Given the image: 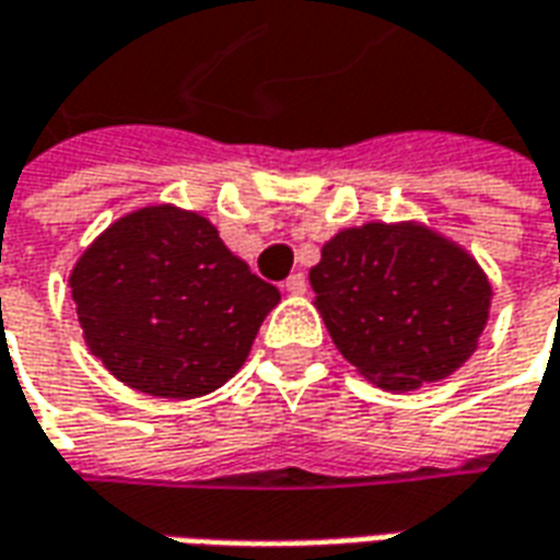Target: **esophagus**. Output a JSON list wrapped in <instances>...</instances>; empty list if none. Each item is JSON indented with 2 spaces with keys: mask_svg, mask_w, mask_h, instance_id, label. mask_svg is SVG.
I'll list each match as a JSON object with an SVG mask.
<instances>
[{
  "mask_svg": "<svg viewBox=\"0 0 560 560\" xmlns=\"http://www.w3.org/2000/svg\"><path fill=\"white\" fill-rule=\"evenodd\" d=\"M305 288H308V281H305L303 272H293L291 279L284 281V291L293 293V296H300V293H305Z\"/></svg>",
  "mask_w": 560,
  "mask_h": 560,
  "instance_id": "obj_1",
  "label": "esophagus"
}]
</instances>
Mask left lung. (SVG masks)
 I'll return each instance as SVG.
<instances>
[{
    "mask_svg": "<svg viewBox=\"0 0 560 560\" xmlns=\"http://www.w3.org/2000/svg\"><path fill=\"white\" fill-rule=\"evenodd\" d=\"M308 281L341 357L389 393L462 369L492 308L474 255L420 221L345 228L324 243Z\"/></svg>",
    "mask_w": 560,
    "mask_h": 560,
    "instance_id": "8db88e82",
    "label": "left lung"
}]
</instances>
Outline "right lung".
Wrapping results in <instances>:
<instances>
[{
	"mask_svg": "<svg viewBox=\"0 0 560 560\" xmlns=\"http://www.w3.org/2000/svg\"><path fill=\"white\" fill-rule=\"evenodd\" d=\"M71 300L92 357L126 387L197 399L228 384L281 293L173 203L116 219L78 257Z\"/></svg>",
	"mask_w": 560,
	"mask_h": 560,
	"instance_id": "1",
	"label": "right lung"
}]
</instances>
